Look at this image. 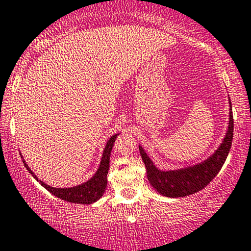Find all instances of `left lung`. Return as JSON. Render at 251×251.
<instances>
[{
	"label": "left lung",
	"instance_id": "1",
	"mask_svg": "<svg viewBox=\"0 0 251 251\" xmlns=\"http://www.w3.org/2000/svg\"><path fill=\"white\" fill-rule=\"evenodd\" d=\"M228 106H230L228 125L224 139L218 149L200 163L180 168V169L161 170L153 164L144 149L139 145V152L147 168L149 182L159 194L168 198L187 197L201 191L216 177L219 170L222 169L232 144L233 117L230 98H228Z\"/></svg>",
	"mask_w": 251,
	"mask_h": 251
}]
</instances>
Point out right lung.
<instances>
[{
  "instance_id": "1",
  "label": "right lung",
  "mask_w": 251,
  "mask_h": 251,
  "mask_svg": "<svg viewBox=\"0 0 251 251\" xmlns=\"http://www.w3.org/2000/svg\"><path fill=\"white\" fill-rule=\"evenodd\" d=\"M118 136H119V133L113 134L108 142H107L106 147L103 149L102 157H101L100 166H99L95 174L93 175V177L89 178L87 182L78 184V186L70 187V188H56V187H51L49 186V184H46L45 182H43V181H40L39 178L37 177V175L32 172L31 168L27 166L26 162H25V159L23 158V155H21V158H23L25 167H26L27 170L31 173L33 177H34L44 188H46L51 194H53L54 197L59 198V199L62 200H65V201L68 202L89 205V203L98 201V200L103 195L104 191H106L107 174H108L109 169V158H111L113 145H114V142Z\"/></svg>"
}]
</instances>
